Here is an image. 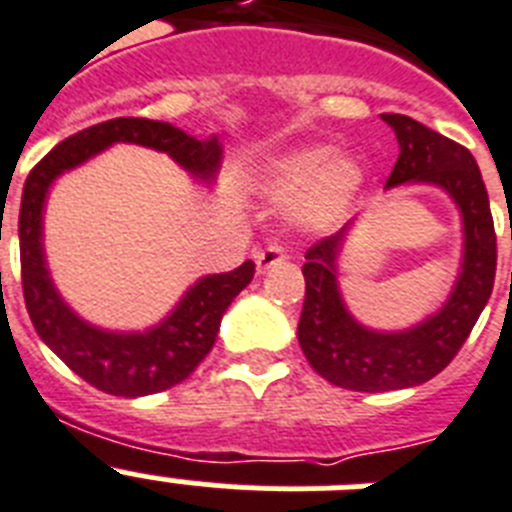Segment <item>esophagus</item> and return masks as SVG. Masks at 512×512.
I'll return each mask as SVG.
<instances>
[{
  "label": "esophagus",
  "instance_id": "obj_1",
  "mask_svg": "<svg viewBox=\"0 0 512 512\" xmlns=\"http://www.w3.org/2000/svg\"><path fill=\"white\" fill-rule=\"evenodd\" d=\"M286 260V249L281 247V244H268L265 249H260L255 255V265H257V273H265V270H270L273 265L283 263Z\"/></svg>",
  "mask_w": 512,
  "mask_h": 512
}]
</instances>
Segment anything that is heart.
I'll return each mask as SVG.
<instances>
[{
  "instance_id": "1",
  "label": "heart",
  "mask_w": 512,
  "mask_h": 512,
  "mask_svg": "<svg viewBox=\"0 0 512 512\" xmlns=\"http://www.w3.org/2000/svg\"><path fill=\"white\" fill-rule=\"evenodd\" d=\"M362 179L354 158L309 145L265 163L257 187L276 203H291L304 226L320 229L346 216Z\"/></svg>"
}]
</instances>
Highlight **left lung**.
<instances>
[{"label": "left lung", "instance_id": "left-lung-1", "mask_svg": "<svg viewBox=\"0 0 512 512\" xmlns=\"http://www.w3.org/2000/svg\"><path fill=\"white\" fill-rule=\"evenodd\" d=\"M380 117L390 124L401 148L385 187L429 184L445 192L461 213L463 257L448 302L435 315L411 328L375 330L351 315L338 286V263L354 221L307 249L302 268L307 291L296 330L299 346L317 375L356 393L414 388L440 375L487 307L497 270L495 221L474 156L416 119L403 114Z\"/></svg>", "mask_w": 512, "mask_h": 512}]
</instances>
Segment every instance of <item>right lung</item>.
Masks as SVG:
<instances>
[{
	"label": "right lung",
	"instance_id": "1",
	"mask_svg": "<svg viewBox=\"0 0 512 512\" xmlns=\"http://www.w3.org/2000/svg\"><path fill=\"white\" fill-rule=\"evenodd\" d=\"M117 143H135L174 158L192 179L216 182L223 150L169 122L119 117L67 137L36 163L20 203V268L30 322L41 341L93 388L124 398L161 393L195 372L216 343L223 312L252 281L255 263L197 278L169 315L148 330H106L83 320L51 281L44 252V210L51 184Z\"/></svg>",
	"mask_w": 512,
	"mask_h": 512
}]
</instances>
